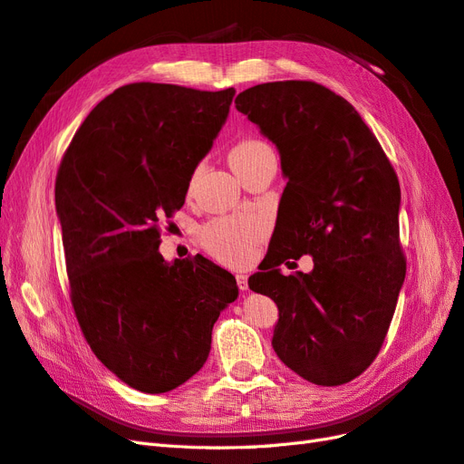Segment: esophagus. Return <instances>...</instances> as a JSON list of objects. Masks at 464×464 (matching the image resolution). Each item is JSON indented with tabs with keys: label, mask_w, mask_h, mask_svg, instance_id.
<instances>
[{
	"label": "esophagus",
	"mask_w": 464,
	"mask_h": 464,
	"mask_svg": "<svg viewBox=\"0 0 464 464\" xmlns=\"http://www.w3.org/2000/svg\"><path fill=\"white\" fill-rule=\"evenodd\" d=\"M236 280H237V286H240V290H247V275H236Z\"/></svg>",
	"instance_id": "obj_1"
}]
</instances>
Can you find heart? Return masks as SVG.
<instances>
[{
  "instance_id": "b5f03b06",
  "label": "heart",
  "mask_w": 464,
  "mask_h": 464,
  "mask_svg": "<svg viewBox=\"0 0 464 464\" xmlns=\"http://www.w3.org/2000/svg\"><path fill=\"white\" fill-rule=\"evenodd\" d=\"M271 150L259 139H242L230 152L232 170L254 160L261 152ZM265 234V222L257 215H234L208 220L199 230V242L215 259L227 265H244L251 259L256 246Z\"/></svg>"
}]
</instances>
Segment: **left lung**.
I'll return each instance as SVG.
<instances>
[{"mask_svg": "<svg viewBox=\"0 0 464 464\" xmlns=\"http://www.w3.org/2000/svg\"><path fill=\"white\" fill-rule=\"evenodd\" d=\"M236 108L276 145L288 178L273 247L247 280L278 305L275 353L315 385L353 382L382 350L406 275L397 172L354 106L319 82H263ZM302 255L312 274L279 275Z\"/></svg>", "mask_w": 464, "mask_h": 464, "instance_id": "left-lung-1", "label": "left lung"}]
</instances>
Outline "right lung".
<instances>
[{"label":"right lung","mask_w":464,"mask_h":464,"mask_svg":"<svg viewBox=\"0 0 464 464\" xmlns=\"http://www.w3.org/2000/svg\"><path fill=\"white\" fill-rule=\"evenodd\" d=\"M236 91L131 82L98 102L55 176L69 296L92 353L123 383L166 392L207 362L236 278L203 256L166 263L160 224L186 201Z\"/></svg>","instance_id":"obj_1"}]
</instances>
